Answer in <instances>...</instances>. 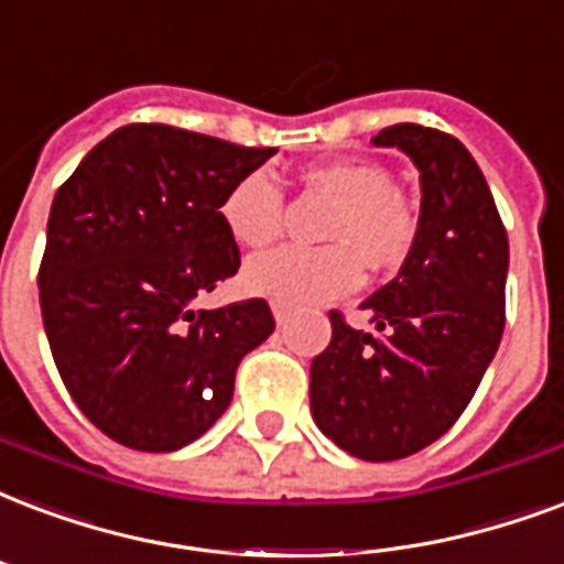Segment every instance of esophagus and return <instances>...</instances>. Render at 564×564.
<instances>
[{"label": "esophagus", "instance_id": "34e87169", "mask_svg": "<svg viewBox=\"0 0 564 564\" xmlns=\"http://www.w3.org/2000/svg\"><path fill=\"white\" fill-rule=\"evenodd\" d=\"M272 313H274V322H278V325H283V322L290 319L292 307H290V304H286V301H278V299H274V301H272Z\"/></svg>", "mask_w": 564, "mask_h": 564}]
</instances>
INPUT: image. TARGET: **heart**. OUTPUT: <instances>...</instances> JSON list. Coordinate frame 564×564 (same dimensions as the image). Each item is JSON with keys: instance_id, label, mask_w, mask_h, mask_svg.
<instances>
[{"instance_id": "heart-1", "label": "heart", "mask_w": 564, "mask_h": 564, "mask_svg": "<svg viewBox=\"0 0 564 564\" xmlns=\"http://www.w3.org/2000/svg\"><path fill=\"white\" fill-rule=\"evenodd\" d=\"M304 186L328 197L322 239L330 245H286L257 253L245 265V286L269 299L311 304L346 295L364 278V260L390 272L405 263L420 234L414 200L393 186L372 159H330L304 171ZM221 225L242 248H265L283 234L286 197L269 171H251L227 188L218 206Z\"/></svg>"}]
</instances>
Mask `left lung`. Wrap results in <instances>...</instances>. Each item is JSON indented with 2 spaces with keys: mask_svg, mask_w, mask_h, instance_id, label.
<instances>
[{
  "mask_svg": "<svg viewBox=\"0 0 564 564\" xmlns=\"http://www.w3.org/2000/svg\"><path fill=\"white\" fill-rule=\"evenodd\" d=\"M372 144L399 148L420 167V234L399 278L360 304L372 334L328 313L330 343L311 364V411L339 449L397 462L453 429L497 355L509 236L482 171L449 132L397 123Z\"/></svg>",
  "mask_w": 564,
  "mask_h": 564,
  "instance_id": "8db88e82",
  "label": "left lung"
}]
</instances>
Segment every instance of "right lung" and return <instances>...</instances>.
Here are the masks:
<instances>
[{
    "instance_id": "1",
    "label": "right lung",
    "mask_w": 564,
    "mask_h": 564,
    "mask_svg": "<svg viewBox=\"0 0 564 564\" xmlns=\"http://www.w3.org/2000/svg\"><path fill=\"white\" fill-rule=\"evenodd\" d=\"M274 148L127 123L55 192L37 286L67 393L141 453L192 444L234 399L239 360L274 330L265 299L195 311L239 272L221 197Z\"/></svg>"
}]
</instances>
